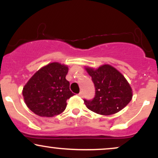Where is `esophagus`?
I'll return each instance as SVG.
<instances>
[{"label":"esophagus","mask_w":158,"mask_h":158,"mask_svg":"<svg viewBox=\"0 0 158 158\" xmlns=\"http://www.w3.org/2000/svg\"><path fill=\"white\" fill-rule=\"evenodd\" d=\"M78 95H79L80 97H83V93H82V92H80V93L78 94Z\"/></svg>","instance_id":"esophagus-1"}]
</instances>
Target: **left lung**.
I'll return each instance as SVG.
<instances>
[{"instance_id":"left-lung-1","label":"left lung","mask_w":158,"mask_h":158,"mask_svg":"<svg viewBox=\"0 0 158 158\" xmlns=\"http://www.w3.org/2000/svg\"><path fill=\"white\" fill-rule=\"evenodd\" d=\"M91 77L95 96L92 99H84L88 109L102 115H110L122 110L131 100L132 90L125 77L108 64L97 70L88 68Z\"/></svg>"}]
</instances>
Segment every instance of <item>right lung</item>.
I'll return each instance as SVG.
<instances>
[{
	"label": "right lung",
	"mask_w": 158,
	"mask_h": 158,
	"mask_svg": "<svg viewBox=\"0 0 158 158\" xmlns=\"http://www.w3.org/2000/svg\"><path fill=\"white\" fill-rule=\"evenodd\" d=\"M68 68L58 62L41 68L23 88L25 103L40 117H52L65 110L67 100L74 94L66 79Z\"/></svg>",
	"instance_id": "1"
}]
</instances>
